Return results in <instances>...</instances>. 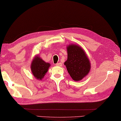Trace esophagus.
I'll list each match as a JSON object with an SVG mask.
<instances>
[{
	"label": "esophagus",
	"mask_w": 121,
	"mask_h": 121,
	"mask_svg": "<svg viewBox=\"0 0 121 121\" xmlns=\"http://www.w3.org/2000/svg\"><path fill=\"white\" fill-rule=\"evenodd\" d=\"M56 66H58V67H61V66H62V64H61V63H57V64H56Z\"/></svg>",
	"instance_id": "34e87169"
}]
</instances>
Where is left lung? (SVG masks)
Segmentation results:
<instances>
[{
  "label": "left lung",
  "instance_id": "left-lung-1",
  "mask_svg": "<svg viewBox=\"0 0 121 121\" xmlns=\"http://www.w3.org/2000/svg\"><path fill=\"white\" fill-rule=\"evenodd\" d=\"M67 50L68 58L64 65L72 79L75 81H80L90 71L91 64L89 58L79 45H68Z\"/></svg>",
  "mask_w": 121,
  "mask_h": 121
}]
</instances>
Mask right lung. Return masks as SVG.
Segmentation results:
<instances>
[{"label": "right lung", "instance_id": "obj_1", "mask_svg": "<svg viewBox=\"0 0 121 121\" xmlns=\"http://www.w3.org/2000/svg\"><path fill=\"white\" fill-rule=\"evenodd\" d=\"M50 66V64L45 62L38 54L34 57L32 60L30 69L34 76L37 80H41L46 74Z\"/></svg>", "mask_w": 121, "mask_h": 121}]
</instances>
